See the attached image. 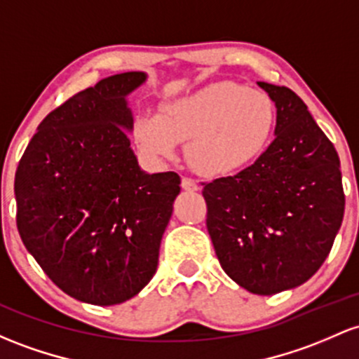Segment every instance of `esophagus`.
<instances>
[{
    "mask_svg": "<svg viewBox=\"0 0 359 359\" xmlns=\"http://www.w3.org/2000/svg\"><path fill=\"white\" fill-rule=\"evenodd\" d=\"M180 187L184 189V191H198L199 186L194 182L192 179H189V177H182V180H180Z\"/></svg>",
    "mask_w": 359,
    "mask_h": 359,
    "instance_id": "obj_1",
    "label": "esophagus"
}]
</instances>
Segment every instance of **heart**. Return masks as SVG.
I'll return each mask as SVG.
<instances>
[{"label": "heart", "mask_w": 359, "mask_h": 359, "mask_svg": "<svg viewBox=\"0 0 359 359\" xmlns=\"http://www.w3.org/2000/svg\"><path fill=\"white\" fill-rule=\"evenodd\" d=\"M276 126L274 102L261 90L218 81L141 116L135 136L151 158H172L187 141V160L201 175L226 177L257 160Z\"/></svg>", "instance_id": "heart-1"}]
</instances>
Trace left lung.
Returning a JSON list of instances; mask_svg holds the SVG:
<instances>
[{"mask_svg": "<svg viewBox=\"0 0 359 359\" xmlns=\"http://www.w3.org/2000/svg\"><path fill=\"white\" fill-rule=\"evenodd\" d=\"M278 109L274 141L233 177L203 182L206 226L223 271L255 294L320 269L344 216L341 161L293 90L259 81Z\"/></svg>", "mask_w": 359, "mask_h": 359, "instance_id": "1", "label": "left lung"}]
</instances>
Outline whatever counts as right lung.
Instances as JSON below:
<instances>
[{
    "label": "right lung",
    "instance_id": "add662e5",
    "mask_svg": "<svg viewBox=\"0 0 359 359\" xmlns=\"http://www.w3.org/2000/svg\"><path fill=\"white\" fill-rule=\"evenodd\" d=\"M147 80L114 74L44 117L15 173L17 228L50 281L92 305H117L156 273L180 192L175 172L144 173L126 95Z\"/></svg>",
    "mask_w": 359,
    "mask_h": 359
}]
</instances>
